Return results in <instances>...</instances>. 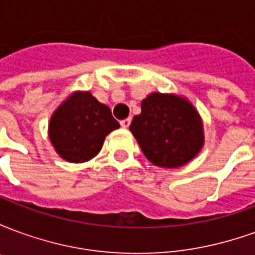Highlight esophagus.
<instances>
[{
	"label": "esophagus",
	"instance_id": "obj_1",
	"mask_svg": "<svg viewBox=\"0 0 255 255\" xmlns=\"http://www.w3.org/2000/svg\"><path fill=\"white\" fill-rule=\"evenodd\" d=\"M120 124H122L123 128H128L129 127V124H131V119H124V120L120 122Z\"/></svg>",
	"mask_w": 255,
	"mask_h": 255
}]
</instances>
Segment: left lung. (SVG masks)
I'll use <instances>...</instances> for the list:
<instances>
[{
    "label": "left lung",
    "mask_w": 255,
    "mask_h": 255,
    "mask_svg": "<svg viewBox=\"0 0 255 255\" xmlns=\"http://www.w3.org/2000/svg\"><path fill=\"white\" fill-rule=\"evenodd\" d=\"M129 131L146 158L162 168L183 166L203 146L202 120L198 112L190 101L175 94L147 95Z\"/></svg>",
    "instance_id": "1"
}]
</instances>
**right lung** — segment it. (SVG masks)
I'll return each instance as SVG.
<instances>
[{
  "label": "right lung",
  "instance_id": "add662e5",
  "mask_svg": "<svg viewBox=\"0 0 255 255\" xmlns=\"http://www.w3.org/2000/svg\"><path fill=\"white\" fill-rule=\"evenodd\" d=\"M120 124L90 91L68 97L49 123V138L57 154L69 162H86L100 153L106 135Z\"/></svg>",
  "mask_w": 255,
  "mask_h": 255
}]
</instances>
